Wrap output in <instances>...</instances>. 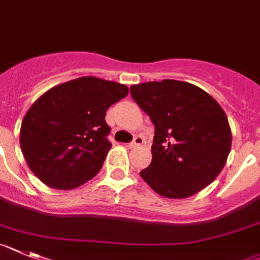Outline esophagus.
<instances>
[{"label": "esophagus", "mask_w": 260, "mask_h": 260, "mask_svg": "<svg viewBox=\"0 0 260 260\" xmlns=\"http://www.w3.org/2000/svg\"><path fill=\"white\" fill-rule=\"evenodd\" d=\"M142 144H144V137L138 135V136H135L133 141L128 144V147H136V146H140V145Z\"/></svg>", "instance_id": "obj_1"}]
</instances>
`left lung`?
<instances>
[{"mask_svg": "<svg viewBox=\"0 0 260 260\" xmlns=\"http://www.w3.org/2000/svg\"><path fill=\"white\" fill-rule=\"evenodd\" d=\"M155 125L152 160L140 172L159 195L182 199L210 185L231 150L229 119L210 94L187 82L164 79L131 87Z\"/></svg>", "mask_w": 260, "mask_h": 260, "instance_id": "obj_1", "label": "left lung"}]
</instances>
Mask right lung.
Returning <instances> with one entry per match:
<instances>
[{"label": "right lung", "instance_id": "1", "mask_svg": "<svg viewBox=\"0 0 260 260\" xmlns=\"http://www.w3.org/2000/svg\"><path fill=\"white\" fill-rule=\"evenodd\" d=\"M127 94L124 84L94 77L43 93L21 123L20 146L30 171L57 190L78 187L96 176L111 147L106 110Z\"/></svg>", "mask_w": 260, "mask_h": 260}]
</instances>
